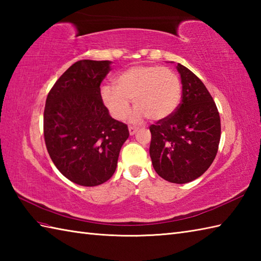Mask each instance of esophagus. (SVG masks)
<instances>
[{
  "label": "esophagus",
  "instance_id": "1",
  "mask_svg": "<svg viewBox=\"0 0 261 261\" xmlns=\"http://www.w3.org/2000/svg\"><path fill=\"white\" fill-rule=\"evenodd\" d=\"M137 127L136 126H129V134H130V136H134L136 132H137Z\"/></svg>",
  "mask_w": 261,
  "mask_h": 261
}]
</instances>
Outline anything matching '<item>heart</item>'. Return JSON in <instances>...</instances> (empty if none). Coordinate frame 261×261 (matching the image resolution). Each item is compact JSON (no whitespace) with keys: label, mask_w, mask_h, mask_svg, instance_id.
<instances>
[{"label":"heart","mask_w":261,"mask_h":261,"mask_svg":"<svg viewBox=\"0 0 261 261\" xmlns=\"http://www.w3.org/2000/svg\"><path fill=\"white\" fill-rule=\"evenodd\" d=\"M115 85H104L101 98L110 114L124 120L130 101L137 109L135 119L160 121L175 112L181 97L180 81L173 70L159 66H132L116 77Z\"/></svg>","instance_id":"heart-1"}]
</instances>
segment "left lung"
Wrapping results in <instances>:
<instances>
[{"mask_svg": "<svg viewBox=\"0 0 261 261\" xmlns=\"http://www.w3.org/2000/svg\"><path fill=\"white\" fill-rule=\"evenodd\" d=\"M181 102L168 118L149 126V153L156 173L175 184L202 176L219 149L221 121L218 108L198 77L180 64Z\"/></svg>", "mask_w": 261, "mask_h": 261, "instance_id": "obj_1", "label": "left lung"}]
</instances>
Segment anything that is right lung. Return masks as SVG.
Listing matches in <instances>:
<instances>
[{
  "label": "right lung",
  "mask_w": 261,
  "mask_h": 261,
  "mask_svg": "<svg viewBox=\"0 0 261 261\" xmlns=\"http://www.w3.org/2000/svg\"><path fill=\"white\" fill-rule=\"evenodd\" d=\"M109 60H79L49 92L43 136L49 156L66 178L82 186L109 180L118 165L127 125L110 115L101 98Z\"/></svg>",
  "instance_id": "add662e5"
}]
</instances>
